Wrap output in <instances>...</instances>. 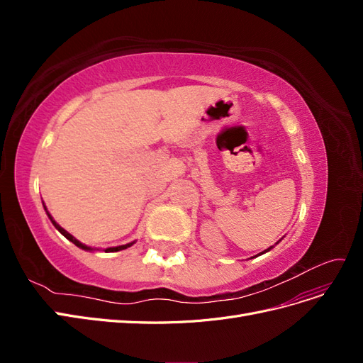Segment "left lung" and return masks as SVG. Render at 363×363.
<instances>
[{"mask_svg": "<svg viewBox=\"0 0 363 363\" xmlns=\"http://www.w3.org/2000/svg\"><path fill=\"white\" fill-rule=\"evenodd\" d=\"M280 240H281V239H280ZM280 240H279V242H280ZM279 242H277V244H279ZM277 244H276V245H277ZM271 248H274V245H272V247H269V248H268V250H265V251H262L260 255H265V252H268ZM260 255H259V256H260ZM256 257H257V256H256Z\"/></svg>", "mask_w": 363, "mask_h": 363, "instance_id": "obj_1", "label": "left lung"}]
</instances>
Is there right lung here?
<instances>
[{
	"label": "right lung",
	"instance_id": "right-lung-1",
	"mask_svg": "<svg viewBox=\"0 0 363 363\" xmlns=\"http://www.w3.org/2000/svg\"><path fill=\"white\" fill-rule=\"evenodd\" d=\"M43 208H45V212H47V215H48V218H50V221L52 223V225L54 227H56L57 230H59V232L65 236V238H67L68 240H71V242L74 244V245H77V247H79V248H82V250H84V251H94V248L92 247H89V245H84V244H82L80 242V240L79 239H75L71 233H68L67 232V230H65L63 227H60L56 221H54V218L50 215V212L47 211V207H45V204H43ZM136 242V240H133V242H128V244H125V245H118V247H108V248H106L104 251L106 252H115V251H121V250H125V248H128V247H131V245H133Z\"/></svg>",
	"mask_w": 363,
	"mask_h": 363
}]
</instances>
